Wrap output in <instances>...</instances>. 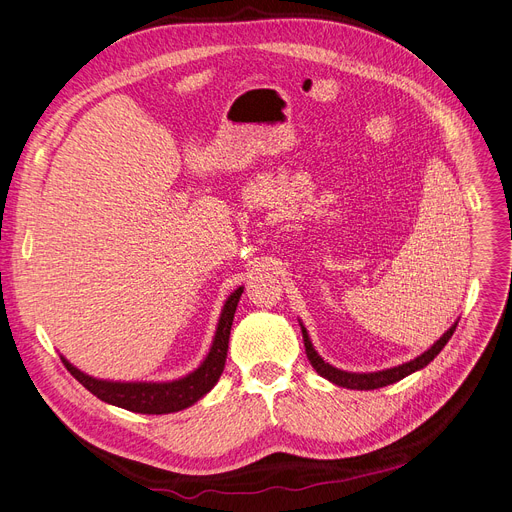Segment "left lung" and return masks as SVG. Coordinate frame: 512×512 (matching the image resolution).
I'll return each mask as SVG.
<instances>
[{"label":"left lung","mask_w":512,"mask_h":512,"mask_svg":"<svg viewBox=\"0 0 512 512\" xmlns=\"http://www.w3.org/2000/svg\"><path fill=\"white\" fill-rule=\"evenodd\" d=\"M456 325L458 321L452 323V327L431 346V349L424 351L422 355H418L416 359L407 361V363H401V365H395V367H388V370H380V372H344V370H338V367L325 363L321 359V355L315 351V346L309 338V332H306V327L302 325L300 321V327H302V340H304V349H306V357H309L311 365L315 367V372L319 376H323L325 380H330L332 384H338L342 388H353V391H374V388H382V386H388L393 382H399L403 380L405 376H410L418 370H422V367H426L428 363H431L441 351L443 346L447 344V340L454 336L456 332Z\"/></svg>","instance_id":"1"}]
</instances>
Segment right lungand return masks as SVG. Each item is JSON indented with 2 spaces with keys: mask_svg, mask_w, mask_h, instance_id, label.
<instances>
[{
  "mask_svg": "<svg viewBox=\"0 0 512 512\" xmlns=\"http://www.w3.org/2000/svg\"><path fill=\"white\" fill-rule=\"evenodd\" d=\"M241 294H243V285L227 298V302H224L218 325H216V334L206 359H203V363L197 367V370L178 380H170V382L100 380L79 372L77 367L71 365L63 355H60V359H63L71 376L77 382L84 384L88 391L96 395L100 401L124 407V410H130L136 414H172V412L187 410V407H191L203 395H208L212 391L224 370V361H227V351H229L231 325H233V317H235Z\"/></svg>",
  "mask_w": 512,
  "mask_h": 512,
  "instance_id": "1",
  "label": "right lung"
}]
</instances>
